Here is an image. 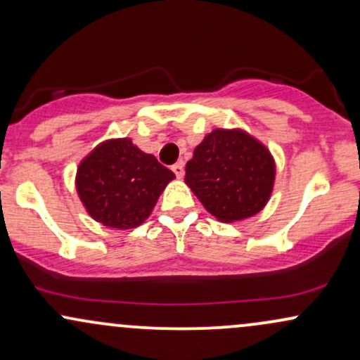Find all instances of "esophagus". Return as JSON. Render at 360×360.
<instances>
[{
	"label": "esophagus",
	"mask_w": 360,
	"mask_h": 360,
	"mask_svg": "<svg viewBox=\"0 0 360 360\" xmlns=\"http://www.w3.org/2000/svg\"><path fill=\"white\" fill-rule=\"evenodd\" d=\"M171 169H172V172H174L177 177H183L184 176V164L183 162H176Z\"/></svg>",
	"instance_id": "obj_1"
}]
</instances>
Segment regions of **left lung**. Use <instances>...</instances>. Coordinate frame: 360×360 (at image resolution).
Segmentation results:
<instances>
[{"instance_id": "1", "label": "left lung", "mask_w": 360, "mask_h": 360, "mask_svg": "<svg viewBox=\"0 0 360 360\" xmlns=\"http://www.w3.org/2000/svg\"><path fill=\"white\" fill-rule=\"evenodd\" d=\"M276 166L262 143L242 130H213L186 164V184L213 217L230 223L259 213L269 200Z\"/></svg>"}]
</instances>
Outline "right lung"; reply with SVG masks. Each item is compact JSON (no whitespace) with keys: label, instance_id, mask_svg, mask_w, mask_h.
Segmentation results:
<instances>
[{"label":"right lung","instance_id":"1","mask_svg":"<svg viewBox=\"0 0 360 360\" xmlns=\"http://www.w3.org/2000/svg\"><path fill=\"white\" fill-rule=\"evenodd\" d=\"M174 172L130 139L103 142L77 167L76 188L96 221L111 229H135L150 214Z\"/></svg>","mask_w":360,"mask_h":360}]
</instances>
